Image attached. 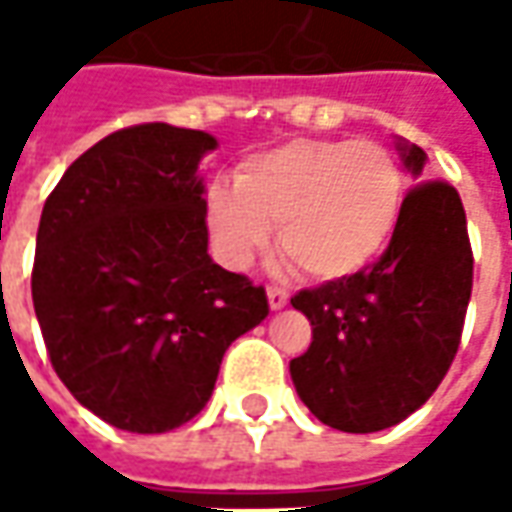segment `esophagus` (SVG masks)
I'll return each mask as SVG.
<instances>
[{
	"instance_id": "1",
	"label": "esophagus",
	"mask_w": 512,
	"mask_h": 512,
	"mask_svg": "<svg viewBox=\"0 0 512 512\" xmlns=\"http://www.w3.org/2000/svg\"><path fill=\"white\" fill-rule=\"evenodd\" d=\"M267 302H270V310H279V307H285L290 302V293L285 287L270 285L267 287Z\"/></svg>"
}]
</instances>
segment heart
Masks as SVG:
<instances>
[{
    "instance_id": "heart-1",
    "label": "heart",
    "mask_w": 512,
    "mask_h": 512,
    "mask_svg": "<svg viewBox=\"0 0 512 512\" xmlns=\"http://www.w3.org/2000/svg\"><path fill=\"white\" fill-rule=\"evenodd\" d=\"M404 205L396 156L373 139H293L247 156L233 187L205 196L210 242L230 267H247L276 227L287 262L319 282L373 265Z\"/></svg>"
}]
</instances>
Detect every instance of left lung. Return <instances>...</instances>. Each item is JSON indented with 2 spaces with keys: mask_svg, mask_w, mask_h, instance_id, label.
Masks as SVG:
<instances>
[{
  "mask_svg": "<svg viewBox=\"0 0 512 512\" xmlns=\"http://www.w3.org/2000/svg\"><path fill=\"white\" fill-rule=\"evenodd\" d=\"M419 179L424 150L399 145ZM473 290V250L459 190L424 179L404 193L379 262L299 290L290 305L313 342L290 362L310 413L344 433H376L419 410L456 359Z\"/></svg>",
  "mask_w": 512,
  "mask_h": 512,
  "instance_id": "1",
  "label": "left lung"
}]
</instances>
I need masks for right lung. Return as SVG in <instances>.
<instances>
[{"instance_id": "add662e5", "label": "right lung", "mask_w": 512, "mask_h": 512, "mask_svg": "<svg viewBox=\"0 0 512 512\" xmlns=\"http://www.w3.org/2000/svg\"><path fill=\"white\" fill-rule=\"evenodd\" d=\"M202 130L133 125L85 150L36 233L33 310L76 402L130 433H165L210 399L267 293L207 256Z\"/></svg>"}]
</instances>
